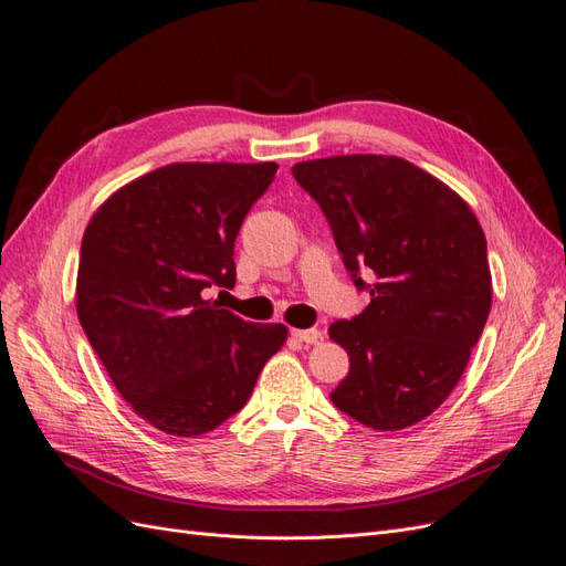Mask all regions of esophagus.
<instances>
[{"instance_id": "1", "label": "esophagus", "mask_w": 566, "mask_h": 566, "mask_svg": "<svg viewBox=\"0 0 566 566\" xmlns=\"http://www.w3.org/2000/svg\"><path fill=\"white\" fill-rule=\"evenodd\" d=\"M293 337H297L304 345H316V342L323 337L321 331L316 328H304V331H293Z\"/></svg>"}]
</instances>
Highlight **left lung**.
Here are the masks:
<instances>
[{"label":"left lung","mask_w":566,"mask_h":566,"mask_svg":"<svg viewBox=\"0 0 566 566\" xmlns=\"http://www.w3.org/2000/svg\"><path fill=\"white\" fill-rule=\"evenodd\" d=\"M293 177L328 219L354 285L370 295L361 314L328 331L349 354L333 403L380 432L420 422L458 385L489 318L482 227L447 184L394 156L297 163Z\"/></svg>","instance_id":"obj_1"}]
</instances>
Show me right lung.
Segmentation results:
<instances>
[{"instance_id": "obj_1", "label": "right lung", "mask_w": 566, "mask_h": 566, "mask_svg": "<svg viewBox=\"0 0 566 566\" xmlns=\"http://www.w3.org/2000/svg\"><path fill=\"white\" fill-rule=\"evenodd\" d=\"M276 163H177L119 188L82 238L77 316L134 413L198 437L241 410L287 337L205 300L233 287L235 235Z\"/></svg>"}]
</instances>
